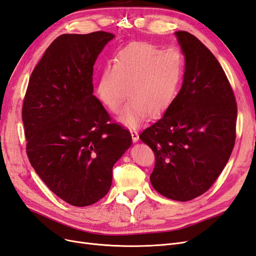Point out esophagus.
Returning <instances> with one entry per match:
<instances>
[{
    "label": "esophagus",
    "instance_id": "34e87169",
    "mask_svg": "<svg viewBox=\"0 0 256 256\" xmlns=\"http://www.w3.org/2000/svg\"><path fill=\"white\" fill-rule=\"evenodd\" d=\"M130 134H131V136H132V141L136 143L138 141V131L136 129H130Z\"/></svg>",
    "mask_w": 256,
    "mask_h": 256
}]
</instances>
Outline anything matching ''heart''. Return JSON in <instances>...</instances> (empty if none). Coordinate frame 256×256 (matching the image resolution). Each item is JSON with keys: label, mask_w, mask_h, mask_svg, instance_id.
Returning <instances> with one entry per match:
<instances>
[{"label": "heart", "mask_w": 256, "mask_h": 256, "mask_svg": "<svg viewBox=\"0 0 256 256\" xmlns=\"http://www.w3.org/2000/svg\"><path fill=\"white\" fill-rule=\"evenodd\" d=\"M184 60L173 49L161 50L146 42L131 44L104 67L97 83V96L112 112L130 102L118 120L136 127L147 115L164 112L176 96L182 80Z\"/></svg>", "instance_id": "b5f03b06"}]
</instances>
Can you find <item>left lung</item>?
<instances>
[{"label": "left lung", "mask_w": 256, "mask_h": 256, "mask_svg": "<svg viewBox=\"0 0 256 256\" xmlns=\"http://www.w3.org/2000/svg\"><path fill=\"white\" fill-rule=\"evenodd\" d=\"M184 56L182 88L164 115L140 134L156 156L150 174L161 196H202L226 166L236 138L237 104L220 63L196 36L175 32Z\"/></svg>", "instance_id": "8db88e82"}]
</instances>
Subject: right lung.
<instances>
[{
  "mask_svg": "<svg viewBox=\"0 0 256 256\" xmlns=\"http://www.w3.org/2000/svg\"><path fill=\"white\" fill-rule=\"evenodd\" d=\"M112 33L58 36L30 74L22 106L30 164L66 203L84 207L109 192L112 168L131 146L94 95L92 69Z\"/></svg>",
  "mask_w": 256,
  "mask_h": 256,
  "instance_id": "right-lung-1",
  "label": "right lung"
}]
</instances>
